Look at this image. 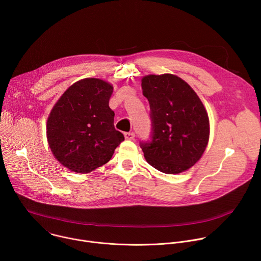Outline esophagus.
<instances>
[{"instance_id":"obj_1","label":"esophagus","mask_w":261,"mask_h":261,"mask_svg":"<svg viewBox=\"0 0 261 261\" xmlns=\"http://www.w3.org/2000/svg\"><path fill=\"white\" fill-rule=\"evenodd\" d=\"M124 135L127 140H132L135 137V134L133 132H126V133H124Z\"/></svg>"}]
</instances>
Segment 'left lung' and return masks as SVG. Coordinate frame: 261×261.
Instances as JSON below:
<instances>
[{"mask_svg": "<svg viewBox=\"0 0 261 261\" xmlns=\"http://www.w3.org/2000/svg\"><path fill=\"white\" fill-rule=\"evenodd\" d=\"M141 88L150 103L153 127L151 141L140 142L146 162L168 174L189 169L201 158L210 137L201 100L173 74L146 75Z\"/></svg>", "mask_w": 261, "mask_h": 261, "instance_id": "obj_1", "label": "left lung"}]
</instances>
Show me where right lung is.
Listing matches in <instances>:
<instances>
[{"label":"right lung","instance_id":"add662e5","mask_svg":"<svg viewBox=\"0 0 261 261\" xmlns=\"http://www.w3.org/2000/svg\"><path fill=\"white\" fill-rule=\"evenodd\" d=\"M114 88L99 79L69 87L53 107L46 136L55 158L68 169L88 173L107 163L125 139L115 129L108 103Z\"/></svg>","mask_w":261,"mask_h":261}]
</instances>
